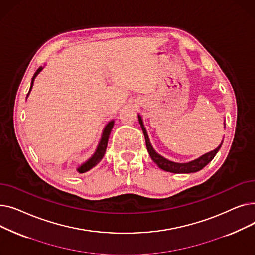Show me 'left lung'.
I'll return each mask as SVG.
<instances>
[{
	"label": "left lung",
	"instance_id": "1",
	"mask_svg": "<svg viewBox=\"0 0 255 255\" xmlns=\"http://www.w3.org/2000/svg\"><path fill=\"white\" fill-rule=\"evenodd\" d=\"M138 121H139V124H140V127L142 129L143 135H144L146 149H148V152H149L152 160L158 165L159 168H161L165 171H169V172H173V173H191V172H196L200 169H203L208 163H210L212 161L213 158L216 156V154L220 150L222 142H223V140H222L221 143L217 146L215 150H213L209 153H206L203 156L198 157L197 159L192 160V161H190V162H186V163L173 162V161H170V160L164 158L163 156L159 155L154 150V148L151 144L150 138L148 136V132H146L145 127L143 125V122H142V119H141L140 115H138ZM224 128H225V123H224Z\"/></svg>",
	"mask_w": 255,
	"mask_h": 255
}]
</instances>
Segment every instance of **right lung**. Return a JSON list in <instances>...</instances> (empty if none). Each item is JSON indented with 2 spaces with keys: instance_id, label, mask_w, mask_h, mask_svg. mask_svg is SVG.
<instances>
[{
  "instance_id": "right-lung-1",
  "label": "right lung",
  "mask_w": 255,
  "mask_h": 255,
  "mask_svg": "<svg viewBox=\"0 0 255 255\" xmlns=\"http://www.w3.org/2000/svg\"><path fill=\"white\" fill-rule=\"evenodd\" d=\"M43 68H44V67H39V68L37 69V71L35 72V74H34V76H33V78H32L31 87H30L28 95H26V98L29 97L30 93H31V91H32V88H33V85H34L35 78L37 77V75H38L40 72H41V71L43 70ZM114 124H115V120L110 121V122L105 125V127H104V129H103V131H102V135H101L100 141H99V143H98V145H97V148H96L95 152H94V154L87 160L86 162H84L82 165H79V166L77 167V171H78L79 173H84V172L89 171L90 169H92L94 166H96V165L101 161L103 156H104V154H105L107 142H109L110 134H111L113 127H114Z\"/></svg>"
}]
</instances>
